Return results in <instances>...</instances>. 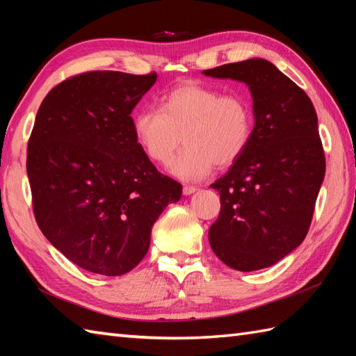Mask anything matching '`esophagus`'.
<instances>
[{"label": "esophagus", "mask_w": 356, "mask_h": 356, "mask_svg": "<svg viewBox=\"0 0 356 356\" xmlns=\"http://www.w3.org/2000/svg\"><path fill=\"white\" fill-rule=\"evenodd\" d=\"M195 191H197V188H195V186H191V185H185L184 186V194L185 195H190V194H193Z\"/></svg>", "instance_id": "1"}]
</instances>
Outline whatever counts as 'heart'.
Wrapping results in <instances>:
<instances>
[{"instance_id":"b5f03b06","label":"heart","mask_w":356,"mask_h":356,"mask_svg":"<svg viewBox=\"0 0 356 356\" xmlns=\"http://www.w3.org/2000/svg\"><path fill=\"white\" fill-rule=\"evenodd\" d=\"M254 131V111L243 95L222 93L195 81L171 88L161 110L145 107L133 118L136 142L151 162L166 165L182 139L185 149L171 163V172L197 180L225 168L245 153Z\"/></svg>"}]
</instances>
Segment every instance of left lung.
I'll list each match as a JSON object with an SVG mask.
<instances>
[{"label": "left lung", "mask_w": 356, "mask_h": 356, "mask_svg": "<svg viewBox=\"0 0 356 356\" xmlns=\"http://www.w3.org/2000/svg\"><path fill=\"white\" fill-rule=\"evenodd\" d=\"M203 74L245 82L255 119L245 153L211 185L220 194V214L209 228V245L232 269L272 266L305 240L326 172L314 104L261 58Z\"/></svg>", "instance_id": "left-lung-1"}]
</instances>
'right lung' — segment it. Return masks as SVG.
<instances>
[{
    "label": "right lung",
    "mask_w": 356,
    "mask_h": 356,
    "mask_svg": "<svg viewBox=\"0 0 356 356\" xmlns=\"http://www.w3.org/2000/svg\"><path fill=\"white\" fill-rule=\"evenodd\" d=\"M157 74L96 70L44 97L27 143V176L41 232L67 259L116 277L138 266L151 228L182 185L136 142L131 111Z\"/></svg>",
    "instance_id": "add662e5"
}]
</instances>
